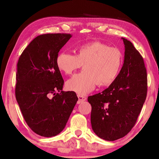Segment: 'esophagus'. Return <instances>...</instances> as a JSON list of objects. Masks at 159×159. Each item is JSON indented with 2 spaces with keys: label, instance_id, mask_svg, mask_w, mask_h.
I'll list each match as a JSON object with an SVG mask.
<instances>
[{
  "label": "esophagus",
  "instance_id": "1",
  "mask_svg": "<svg viewBox=\"0 0 159 159\" xmlns=\"http://www.w3.org/2000/svg\"><path fill=\"white\" fill-rule=\"evenodd\" d=\"M77 96H78V98H79V101H78V104H80V103L84 102V101H85L86 99H87L86 97L83 96L78 95Z\"/></svg>",
  "mask_w": 159,
  "mask_h": 159
}]
</instances>
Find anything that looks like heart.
I'll return each mask as SVG.
<instances>
[{"label": "heart", "mask_w": 159, "mask_h": 159, "mask_svg": "<svg viewBox=\"0 0 159 159\" xmlns=\"http://www.w3.org/2000/svg\"><path fill=\"white\" fill-rule=\"evenodd\" d=\"M124 63L121 50L99 41L76 46L75 55L60 52L56 57L57 68L65 75H70L83 66V72L75 74L66 82V88L86 95L99 87H108L116 81Z\"/></svg>", "instance_id": "obj_1"}]
</instances>
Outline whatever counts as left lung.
<instances>
[{
    "instance_id": "left-lung-1",
    "label": "left lung",
    "mask_w": 159,
    "mask_h": 159,
    "mask_svg": "<svg viewBox=\"0 0 159 159\" xmlns=\"http://www.w3.org/2000/svg\"><path fill=\"white\" fill-rule=\"evenodd\" d=\"M124 61L119 76L102 93L88 97L92 105L91 124L97 136L115 141L129 133L146 98L147 72L143 59L133 43L121 38Z\"/></svg>"
}]
</instances>
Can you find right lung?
<instances>
[{"instance_id": "add662e5", "label": "right lung", "mask_w": 159, "mask_h": 159, "mask_svg": "<svg viewBox=\"0 0 159 159\" xmlns=\"http://www.w3.org/2000/svg\"><path fill=\"white\" fill-rule=\"evenodd\" d=\"M71 38L67 33L38 35L17 64L16 100L26 124L40 136L59 134L78 101L75 92L62 91L64 80L56 65L57 54Z\"/></svg>"}]
</instances>
